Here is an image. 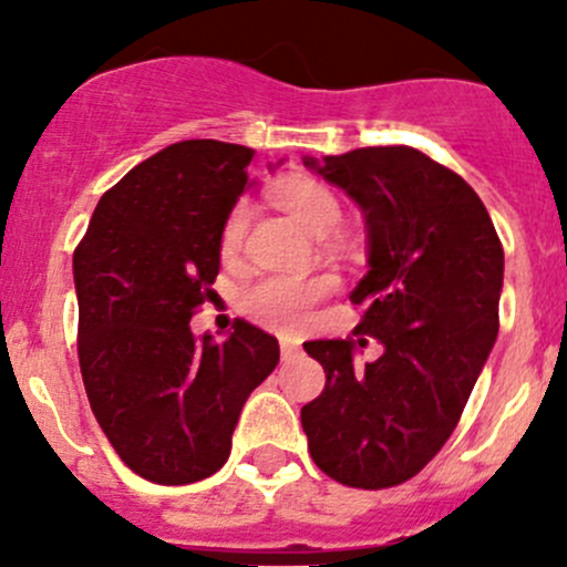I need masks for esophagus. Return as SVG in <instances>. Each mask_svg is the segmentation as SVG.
<instances>
[{"instance_id":"1","label":"esophagus","mask_w":567,"mask_h":567,"mask_svg":"<svg viewBox=\"0 0 567 567\" xmlns=\"http://www.w3.org/2000/svg\"><path fill=\"white\" fill-rule=\"evenodd\" d=\"M279 348H282V359H293L301 353V346L290 340V337H282V340H279Z\"/></svg>"}]
</instances>
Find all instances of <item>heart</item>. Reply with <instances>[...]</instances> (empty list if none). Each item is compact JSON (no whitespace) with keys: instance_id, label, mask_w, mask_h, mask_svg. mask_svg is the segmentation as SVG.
Segmentation results:
<instances>
[{"instance_id":"b5f03b06","label":"heart","mask_w":567,"mask_h":567,"mask_svg":"<svg viewBox=\"0 0 567 567\" xmlns=\"http://www.w3.org/2000/svg\"><path fill=\"white\" fill-rule=\"evenodd\" d=\"M277 199L307 233L323 238L340 227L342 205L326 186L316 181H290L277 188ZM251 219L249 199L233 205L221 225V251L236 255L241 249L244 236ZM331 290V279L326 277H260L244 288L241 307L257 323L274 326V329H296L307 320V312Z\"/></svg>"}]
</instances>
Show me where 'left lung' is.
<instances>
[{"label":"left lung","mask_w":567,"mask_h":567,"mask_svg":"<svg viewBox=\"0 0 567 567\" xmlns=\"http://www.w3.org/2000/svg\"><path fill=\"white\" fill-rule=\"evenodd\" d=\"M340 186L368 227L364 305L346 340H310L326 386L301 409L320 472L351 488L414 477L450 439L499 331L505 251L474 188L405 145L305 156ZM375 336L385 351L358 362Z\"/></svg>","instance_id":"left-lung-1"}]
</instances>
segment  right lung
Returning <instances> with one entry per match:
<instances>
[{
  "label": "right lung",
  "instance_id": "1",
  "mask_svg": "<svg viewBox=\"0 0 567 567\" xmlns=\"http://www.w3.org/2000/svg\"><path fill=\"white\" fill-rule=\"evenodd\" d=\"M251 156L216 140L164 147L101 197L73 251L90 409L151 483L219 472L244 403L279 362L277 337L247 320L221 342L188 326L214 296L221 225L249 186Z\"/></svg>",
  "mask_w": 567,
  "mask_h": 567
}]
</instances>
